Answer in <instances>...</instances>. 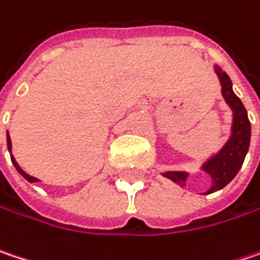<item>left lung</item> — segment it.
<instances>
[{"mask_svg":"<svg viewBox=\"0 0 260 260\" xmlns=\"http://www.w3.org/2000/svg\"><path fill=\"white\" fill-rule=\"evenodd\" d=\"M214 71L222 84V95H223L226 104L232 110V128H231V137L226 141L223 147L213 154L208 160L202 164V171H205L211 177V187L205 192V195L217 192L223 189L224 186L235 177L243 167V162L246 159L250 146V135H251V126L248 120L247 110L243 106L241 100L234 93L232 90V82L229 76L222 71L220 67H214ZM162 176L178 186H186V180L189 177L187 173L183 171H167L162 173Z\"/></svg>","mask_w":260,"mask_h":260,"instance_id":"obj_1","label":"left lung"}]
</instances>
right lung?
Returning a JSON list of instances; mask_svg holds the SVG:
<instances>
[{"instance_id":"obj_1","label":"right lung","mask_w":260,"mask_h":260,"mask_svg":"<svg viewBox=\"0 0 260 260\" xmlns=\"http://www.w3.org/2000/svg\"><path fill=\"white\" fill-rule=\"evenodd\" d=\"M7 149H9V152H12V140H10V135H9V132H7ZM10 157H12V162H13V165H14V168L19 171V174L22 176V177H25L29 183H36V181H40L38 178L36 177H32V176H29V174H26L20 167H19V164L16 162V159H14V156H13L12 153H10Z\"/></svg>"}]
</instances>
